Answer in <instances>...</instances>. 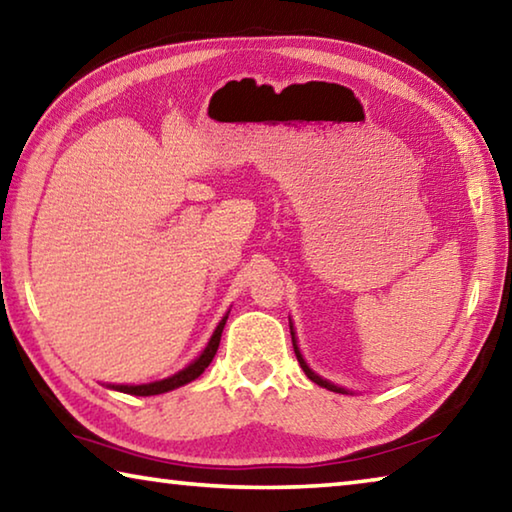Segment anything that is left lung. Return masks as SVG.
Instances as JSON below:
<instances>
[{
  "label": "left lung",
  "instance_id": "1",
  "mask_svg": "<svg viewBox=\"0 0 512 512\" xmlns=\"http://www.w3.org/2000/svg\"><path fill=\"white\" fill-rule=\"evenodd\" d=\"M291 339H293V350H296V357H298V363H300V368L305 370V375L314 381V384H318V386H323V388H327V391H334V393H348L345 391V388H341V386H336V384H332V381H327V379H323V377H318L314 370H311L309 366H307V361L302 359V354H300V348H298V343H296V332H293V325H291Z\"/></svg>",
  "mask_w": 512,
  "mask_h": 512
}]
</instances>
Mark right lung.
Returning a JSON list of instances; mask_svg holds the SVG:
<instances>
[{"label":"right lung","instance_id":"1","mask_svg":"<svg viewBox=\"0 0 512 512\" xmlns=\"http://www.w3.org/2000/svg\"><path fill=\"white\" fill-rule=\"evenodd\" d=\"M225 320H228V314H225V316L221 318V323L216 325L214 334H212V339H210V343L205 345V350L201 352V357L194 359L192 363H189L187 368L178 370L176 375H171V377H167V379H160V381H151V384H140V386H124V384L115 386V384H112L110 388H115V391H119V393H128V395H140V397H146V395L169 393V391H173V388H180V386L189 384V381H194L196 377H201V375H203V370L212 363L216 350H219V343H221V334H223Z\"/></svg>","mask_w":512,"mask_h":512}]
</instances>
